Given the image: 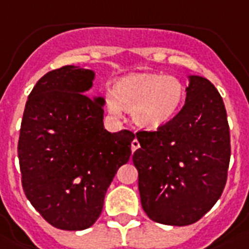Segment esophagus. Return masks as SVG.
<instances>
[{"mask_svg": "<svg viewBox=\"0 0 249 249\" xmlns=\"http://www.w3.org/2000/svg\"><path fill=\"white\" fill-rule=\"evenodd\" d=\"M130 146H132V151H136V150L140 147V142H138L137 138H134V140H133L132 145H130Z\"/></svg>", "mask_w": 249, "mask_h": 249, "instance_id": "esophagus-1", "label": "esophagus"}]
</instances>
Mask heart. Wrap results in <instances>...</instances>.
<instances>
[{"mask_svg":"<svg viewBox=\"0 0 249 249\" xmlns=\"http://www.w3.org/2000/svg\"><path fill=\"white\" fill-rule=\"evenodd\" d=\"M184 96L183 82L175 75L136 74L119 81L113 92L106 94V104L115 115L123 108L132 111L142 128L158 129L178 113Z\"/></svg>","mask_w":249,"mask_h":249,"instance_id":"heart-1","label":"heart"}]
</instances>
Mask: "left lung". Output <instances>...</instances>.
Here are the masks:
<instances>
[{
  "label": "left lung",
  "mask_w": 249,
  "mask_h": 249,
  "mask_svg": "<svg viewBox=\"0 0 249 249\" xmlns=\"http://www.w3.org/2000/svg\"><path fill=\"white\" fill-rule=\"evenodd\" d=\"M179 113L157 130L136 133L133 154L142 208L168 226L200 221L221 197L230 164L225 104L210 81L191 75Z\"/></svg>",
  "instance_id": "8db88e82"
}]
</instances>
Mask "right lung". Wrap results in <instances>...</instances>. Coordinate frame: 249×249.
<instances>
[{
    "mask_svg": "<svg viewBox=\"0 0 249 249\" xmlns=\"http://www.w3.org/2000/svg\"><path fill=\"white\" fill-rule=\"evenodd\" d=\"M94 73L62 66L28 95L18 158L24 195L56 229H89L99 218L119 167L128 163L134 133L107 132L104 100L86 95Z\"/></svg>",
    "mask_w": 249,
    "mask_h": 249,
    "instance_id": "add662e5",
    "label": "right lung"
}]
</instances>
